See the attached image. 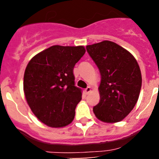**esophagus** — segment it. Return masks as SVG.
Instances as JSON below:
<instances>
[{"instance_id": "obj_1", "label": "esophagus", "mask_w": 159, "mask_h": 159, "mask_svg": "<svg viewBox=\"0 0 159 159\" xmlns=\"http://www.w3.org/2000/svg\"><path fill=\"white\" fill-rule=\"evenodd\" d=\"M84 91H85L86 94H88L89 93H90V91H91V87H87V88L85 89V90H84Z\"/></svg>"}]
</instances>
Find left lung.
<instances>
[{
	"label": "left lung",
	"mask_w": 159,
	"mask_h": 159,
	"mask_svg": "<svg viewBox=\"0 0 159 159\" xmlns=\"http://www.w3.org/2000/svg\"><path fill=\"white\" fill-rule=\"evenodd\" d=\"M86 48L101 75L100 101L93 107L94 114L105 123L121 121L139 98L142 84L139 65L130 52L114 42L105 40Z\"/></svg>",
	"instance_id": "left-lung-1"
}]
</instances>
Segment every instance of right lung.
Listing matches in <instances>:
<instances>
[{
	"label": "right lung",
	"mask_w": 159,
	"mask_h": 159,
	"mask_svg": "<svg viewBox=\"0 0 159 159\" xmlns=\"http://www.w3.org/2000/svg\"><path fill=\"white\" fill-rule=\"evenodd\" d=\"M86 52L84 47L53 45L29 61L24 75V93L32 112L52 128L68 125L81 100L75 86L73 69Z\"/></svg>",
	"instance_id": "1"
}]
</instances>
